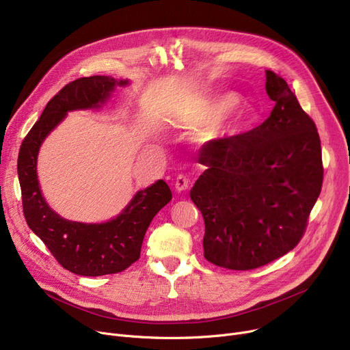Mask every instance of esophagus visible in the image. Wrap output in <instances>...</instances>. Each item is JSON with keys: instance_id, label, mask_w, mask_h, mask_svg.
<instances>
[{"instance_id": "esophagus-1", "label": "esophagus", "mask_w": 350, "mask_h": 350, "mask_svg": "<svg viewBox=\"0 0 350 350\" xmlns=\"http://www.w3.org/2000/svg\"><path fill=\"white\" fill-rule=\"evenodd\" d=\"M175 191L178 192V193H180V192H185V191H187V187L191 186V179L187 178L186 175H183V174H180V175H178L176 176V179H175Z\"/></svg>"}]
</instances>
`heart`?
<instances>
[{
	"label": "heart",
	"mask_w": 350,
	"mask_h": 350,
	"mask_svg": "<svg viewBox=\"0 0 350 350\" xmlns=\"http://www.w3.org/2000/svg\"><path fill=\"white\" fill-rule=\"evenodd\" d=\"M239 105V98L232 94H224L217 98L204 99L199 102L192 115L187 118V122L192 123H207L221 119Z\"/></svg>",
	"instance_id": "1"
}]
</instances>
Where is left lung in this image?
I'll use <instances>...</instances> for the list:
<instances>
[{
	"instance_id": "1",
	"label": "left lung",
	"mask_w": 350,
	"mask_h": 350,
	"mask_svg": "<svg viewBox=\"0 0 350 350\" xmlns=\"http://www.w3.org/2000/svg\"><path fill=\"white\" fill-rule=\"evenodd\" d=\"M275 107L260 126L202 150L191 199L204 219V258L251 271L300 243L321 193V140L284 79L266 70Z\"/></svg>"
}]
</instances>
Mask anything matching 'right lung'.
Returning a JSON list of instances; mask_svg holds the SVG:
<instances>
[{"label":"right lung","instance_id":"obj_1","mask_svg":"<svg viewBox=\"0 0 350 350\" xmlns=\"http://www.w3.org/2000/svg\"><path fill=\"white\" fill-rule=\"evenodd\" d=\"M127 79L107 75L78 78L53 96L18 155V178L23 216L29 228L67 271L79 276H103L123 272L140 258L146 231L155 214L172 199L170 186L159 179L139 191L119 216L102 224L68 221L46 203L36 174L38 152L47 137L70 111L99 107L116 85Z\"/></svg>","mask_w":350,"mask_h":350}]
</instances>
